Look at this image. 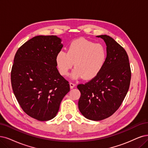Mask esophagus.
<instances>
[{"label":"esophagus","instance_id":"34e87169","mask_svg":"<svg viewBox=\"0 0 148 148\" xmlns=\"http://www.w3.org/2000/svg\"><path fill=\"white\" fill-rule=\"evenodd\" d=\"M69 85H70V88H71V89H73V88H74L75 86V85L74 84H73V83H71V82L69 84Z\"/></svg>","mask_w":148,"mask_h":148}]
</instances>
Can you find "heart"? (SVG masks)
I'll return each mask as SVG.
<instances>
[{
    "label": "heart",
    "mask_w": 148,
    "mask_h": 148,
    "mask_svg": "<svg viewBox=\"0 0 148 148\" xmlns=\"http://www.w3.org/2000/svg\"><path fill=\"white\" fill-rule=\"evenodd\" d=\"M107 56L106 49L101 44L80 38L71 42L67 51H58L56 61L60 74L64 77L69 75L74 63L75 68L71 75L74 80H91L102 71Z\"/></svg>",
    "instance_id": "1"
}]
</instances>
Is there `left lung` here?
Listing matches in <instances>:
<instances>
[{
	"label": "left lung",
	"instance_id": "obj_1",
	"mask_svg": "<svg viewBox=\"0 0 148 148\" xmlns=\"http://www.w3.org/2000/svg\"><path fill=\"white\" fill-rule=\"evenodd\" d=\"M97 37L103 39L107 46L104 67L96 77L77 85L81 93L79 110L92 121L107 118L118 110L127 93L131 79L129 57L124 49L108 35Z\"/></svg>",
	"mask_w": 148,
	"mask_h": 148
}]
</instances>
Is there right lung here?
<instances>
[{
	"instance_id": "right-lung-1",
	"label": "right lung",
	"mask_w": 148,
	"mask_h": 148,
	"mask_svg": "<svg viewBox=\"0 0 148 148\" xmlns=\"http://www.w3.org/2000/svg\"><path fill=\"white\" fill-rule=\"evenodd\" d=\"M61 42L57 36H36L15 54L11 72L14 95L24 112L38 121L56 116L70 90L56 67V55L63 46Z\"/></svg>"
}]
</instances>
